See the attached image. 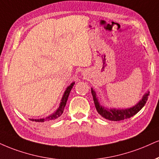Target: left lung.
Masks as SVG:
<instances>
[{"instance_id":"left-lung-1","label":"left lung","mask_w":159,"mask_h":159,"mask_svg":"<svg viewBox=\"0 0 159 159\" xmlns=\"http://www.w3.org/2000/svg\"><path fill=\"white\" fill-rule=\"evenodd\" d=\"M91 93L93 95V101H94V104L96 108L97 112L102 116L103 118H106V119L110 120V121H122V120L127 119V118H131L132 116H135V114L140 111L143 107L146 104L148 96L150 95V93H147L144 95L141 101H139L135 106L132 107L130 108L127 109H120V110H116V109H108L105 108L102 105H101L99 103L98 97H97L96 93L93 88H91Z\"/></svg>"}]
</instances>
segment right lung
I'll return each instance as SVG.
<instances>
[{"mask_svg": "<svg viewBox=\"0 0 159 159\" xmlns=\"http://www.w3.org/2000/svg\"><path fill=\"white\" fill-rule=\"evenodd\" d=\"M74 84H75V82H72L71 84H70V86H68L67 88H66V90H65L64 93V95H63L62 98H61L60 106H59L58 110L55 111L54 113L52 114L51 116H48V117H47L45 118H40V119H30V120L32 121H36V122H44L47 121H51V120H55V119H56V118H58V117H60L61 115H62L63 112H64V107H65V106H66V101H67L69 95H70V91H71L72 88L74 86Z\"/></svg>", "mask_w": 159, "mask_h": 159, "instance_id": "1", "label": "right lung"}]
</instances>
